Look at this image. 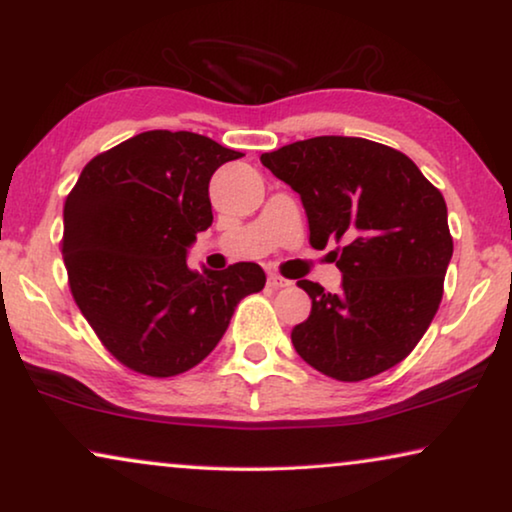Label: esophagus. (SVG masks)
Wrapping results in <instances>:
<instances>
[{
    "label": "esophagus",
    "mask_w": 512,
    "mask_h": 512,
    "mask_svg": "<svg viewBox=\"0 0 512 512\" xmlns=\"http://www.w3.org/2000/svg\"><path fill=\"white\" fill-rule=\"evenodd\" d=\"M268 284L272 286V289H286V286H291V279H284L279 275H270L268 277Z\"/></svg>",
    "instance_id": "1"
}]
</instances>
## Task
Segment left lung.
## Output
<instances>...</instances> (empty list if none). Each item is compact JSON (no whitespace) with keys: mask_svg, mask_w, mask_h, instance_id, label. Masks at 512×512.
I'll list each match as a JSON object with an SVG mask.
<instances>
[{"mask_svg":"<svg viewBox=\"0 0 512 512\" xmlns=\"http://www.w3.org/2000/svg\"><path fill=\"white\" fill-rule=\"evenodd\" d=\"M261 163L303 200L310 244L342 289L298 286L312 312L291 331L300 359L333 380L359 382L394 368L436 317L452 258L443 193L405 153L361 137H312L263 153Z\"/></svg>","mask_w":512,"mask_h":512,"instance_id":"obj_1","label":"left lung"}]
</instances>
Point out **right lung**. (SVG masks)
Listing matches in <instances>:
<instances>
[{
	"label": "right lung",
	"instance_id": "add662e5",
	"mask_svg": "<svg viewBox=\"0 0 512 512\" xmlns=\"http://www.w3.org/2000/svg\"><path fill=\"white\" fill-rule=\"evenodd\" d=\"M240 156L195 132L149 130L95 156L69 191L60 242L69 289L125 368L172 377L198 366L237 303L265 286L256 263L186 265L214 219L209 179Z\"/></svg>",
	"mask_w": 512,
	"mask_h": 512
}]
</instances>
